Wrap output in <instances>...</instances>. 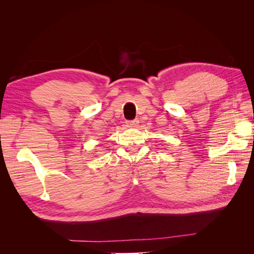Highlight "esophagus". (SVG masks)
<instances>
[{
    "mask_svg": "<svg viewBox=\"0 0 254 254\" xmlns=\"http://www.w3.org/2000/svg\"><path fill=\"white\" fill-rule=\"evenodd\" d=\"M137 124H139V121H137V120H132V121H127L126 122V126L130 127V128L136 127Z\"/></svg>",
    "mask_w": 254,
    "mask_h": 254,
    "instance_id": "34e87169",
    "label": "esophagus"
}]
</instances>
